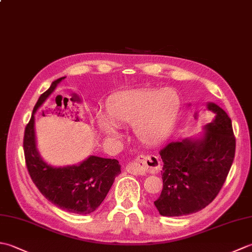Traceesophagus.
<instances>
[{"mask_svg":"<svg viewBox=\"0 0 252 252\" xmlns=\"http://www.w3.org/2000/svg\"><path fill=\"white\" fill-rule=\"evenodd\" d=\"M160 167V162L153 155H141L134 161L126 165V170L133 175H144L146 172H156Z\"/></svg>","mask_w":252,"mask_h":252,"instance_id":"34e87169","label":"esophagus"}]
</instances>
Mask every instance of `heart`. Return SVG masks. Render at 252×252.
I'll list each match as a JSON object with an SVG mask.
<instances>
[{
    "label": "heart",
    "instance_id": "1",
    "mask_svg": "<svg viewBox=\"0 0 252 252\" xmlns=\"http://www.w3.org/2000/svg\"><path fill=\"white\" fill-rule=\"evenodd\" d=\"M179 100L171 90H140L115 96L106 107L107 119L98 116V131L110 140L119 138L118 129L133 126L136 138L153 146L164 141L172 130Z\"/></svg>",
    "mask_w": 252,
    "mask_h": 252
}]
</instances>
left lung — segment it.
<instances>
[{
	"label": "left lung",
	"instance_id": "8db88e82",
	"mask_svg": "<svg viewBox=\"0 0 252 252\" xmlns=\"http://www.w3.org/2000/svg\"><path fill=\"white\" fill-rule=\"evenodd\" d=\"M207 109L215 118L203 126L202 133L160 151L163 187L154 203L163 217L187 216L207 207L232 167L236 146L232 120L212 101L207 103Z\"/></svg>",
	"mask_w": 252,
	"mask_h": 252
}]
</instances>
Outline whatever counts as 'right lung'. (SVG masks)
Wrapping results in <instances>:
<instances>
[{
  "mask_svg": "<svg viewBox=\"0 0 252 252\" xmlns=\"http://www.w3.org/2000/svg\"><path fill=\"white\" fill-rule=\"evenodd\" d=\"M65 78L55 80L36 101L25 130L26 164L31 180L47 200L67 212L89 215L105 199L115 178L121 173V165L116 159L89 156L78 164L55 167L42 158L36 145L34 115Z\"/></svg>",
  "mask_w": 252,
  "mask_h": 252,
  "instance_id": "right-lung-1",
  "label": "right lung"
}]
</instances>
